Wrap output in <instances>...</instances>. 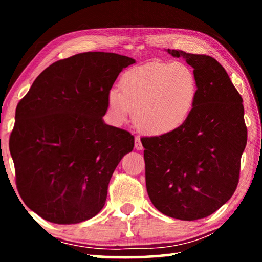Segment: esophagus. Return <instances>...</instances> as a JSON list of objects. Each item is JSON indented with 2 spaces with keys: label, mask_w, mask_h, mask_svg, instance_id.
Instances as JSON below:
<instances>
[{
  "label": "esophagus",
  "mask_w": 262,
  "mask_h": 262,
  "mask_svg": "<svg viewBox=\"0 0 262 262\" xmlns=\"http://www.w3.org/2000/svg\"><path fill=\"white\" fill-rule=\"evenodd\" d=\"M135 149L136 150H142L143 149V145H142V142L140 136H135Z\"/></svg>",
  "instance_id": "34e87169"
}]
</instances>
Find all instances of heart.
Listing matches in <instances>:
<instances>
[{"label":"heart","mask_w":262,"mask_h":262,"mask_svg":"<svg viewBox=\"0 0 262 262\" xmlns=\"http://www.w3.org/2000/svg\"><path fill=\"white\" fill-rule=\"evenodd\" d=\"M111 90L107 108L112 121L125 122L134 110V121L149 135H166L184 125L198 96L193 69L184 62H155L129 70Z\"/></svg>","instance_id":"obj_1"}]
</instances>
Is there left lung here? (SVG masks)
I'll use <instances>...</instances> for the list:
<instances>
[{
	"instance_id": "left-lung-1",
	"label": "left lung",
	"mask_w": 262,
	"mask_h": 262,
	"mask_svg": "<svg viewBox=\"0 0 262 262\" xmlns=\"http://www.w3.org/2000/svg\"><path fill=\"white\" fill-rule=\"evenodd\" d=\"M166 52L192 66L198 96L179 129L141 139L145 184L162 214L195 221L220 209L237 188L247 142L243 98L214 57Z\"/></svg>"
}]
</instances>
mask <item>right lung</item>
<instances>
[{
    "mask_svg": "<svg viewBox=\"0 0 262 262\" xmlns=\"http://www.w3.org/2000/svg\"><path fill=\"white\" fill-rule=\"evenodd\" d=\"M133 63L105 52L56 61L17 105L9 140L17 189L43 220L76 224L103 209L115 167L134 148V136L103 117L115 79Z\"/></svg>",
    "mask_w": 262,
    "mask_h": 262,
    "instance_id": "obj_1",
    "label": "right lung"
}]
</instances>
